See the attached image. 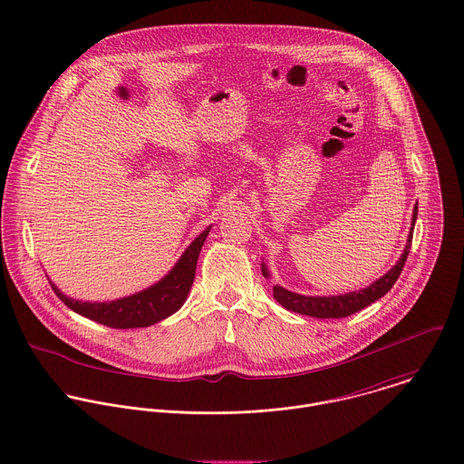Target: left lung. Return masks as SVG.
I'll use <instances>...</instances> for the list:
<instances>
[{
  "mask_svg": "<svg viewBox=\"0 0 464 464\" xmlns=\"http://www.w3.org/2000/svg\"><path fill=\"white\" fill-rule=\"evenodd\" d=\"M416 216H418V203L412 208V221H411V232L407 237V245L403 248V254L400 256L397 265L393 266L386 275H382L379 280H375L372 285L359 289V291H352L346 295H337V296H304L293 291L284 289L282 285H273V296L275 300L285 307L287 311L293 313H300L305 316H313V318H346L353 313H359L361 309L368 307L370 304L377 302L379 298H382L397 282L403 265L407 261L409 250H411V241H412V228L416 223ZM263 275L269 276V271L266 265L261 266Z\"/></svg>",
  "mask_w": 464,
  "mask_h": 464,
  "instance_id": "left-lung-1",
  "label": "left lung"
}]
</instances>
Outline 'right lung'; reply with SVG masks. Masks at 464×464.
<instances>
[{
    "mask_svg": "<svg viewBox=\"0 0 464 464\" xmlns=\"http://www.w3.org/2000/svg\"><path fill=\"white\" fill-rule=\"evenodd\" d=\"M210 227H207L198 237L188 246L179 263L157 284L130 296L112 300V302H80L66 296L55 284L52 289L66 304L67 307L92 322L107 325L111 329H137L150 327L173 313H177L186 302L189 289L195 282L199 250L208 236Z\"/></svg>",
    "mask_w": 464,
    "mask_h": 464,
    "instance_id": "1",
    "label": "right lung"
}]
</instances>
